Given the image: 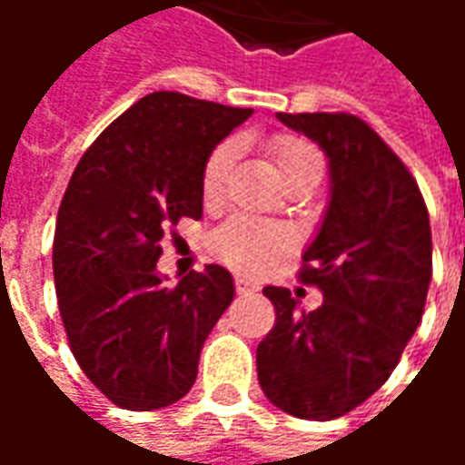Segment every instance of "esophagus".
<instances>
[{"instance_id": "esophagus-1", "label": "esophagus", "mask_w": 465, "mask_h": 465, "mask_svg": "<svg viewBox=\"0 0 465 465\" xmlns=\"http://www.w3.org/2000/svg\"><path fill=\"white\" fill-rule=\"evenodd\" d=\"M235 288L240 293H251V291H258V283H252L248 275H235Z\"/></svg>"}]
</instances>
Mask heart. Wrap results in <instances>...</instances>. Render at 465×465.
I'll list each match as a JSON object with an SVG mask.
<instances>
[{"mask_svg":"<svg viewBox=\"0 0 465 465\" xmlns=\"http://www.w3.org/2000/svg\"><path fill=\"white\" fill-rule=\"evenodd\" d=\"M232 143H220L204 162L202 169V197L207 204H217L225 197L227 174L232 166ZM271 156H273L275 169L286 184L309 166L322 164L319 152L309 141L296 139V136H278L271 143ZM291 245V235L286 227L251 217V214H235L227 223L217 227L210 238L213 252L232 268L240 271H261L278 261Z\"/></svg>","mask_w":465,"mask_h":465,"instance_id":"obj_1","label":"heart"}]
</instances>
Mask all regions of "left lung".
I'll use <instances>...</instances> for the list:
<instances>
[{"mask_svg": "<svg viewBox=\"0 0 465 465\" xmlns=\"http://www.w3.org/2000/svg\"><path fill=\"white\" fill-rule=\"evenodd\" d=\"M278 121L329 159V204L299 273L324 303L299 312L288 288H263L275 326L258 344V382L288 415L334 420L385 385L420 324L433 275L430 220L408 166L361 118Z\"/></svg>", "mask_w": 465, "mask_h": 465, "instance_id": "8db88e82", "label": "left lung"}]
</instances>
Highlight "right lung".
I'll list each match as a JSON object with an SVG mask.
<instances>
[{
	"label": "right lung",
	"instance_id": "1",
	"mask_svg": "<svg viewBox=\"0 0 465 465\" xmlns=\"http://www.w3.org/2000/svg\"><path fill=\"white\" fill-rule=\"evenodd\" d=\"M252 108L182 93L143 95L93 141L60 202L57 306L80 370L111 402L159 410L197 380L204 339L235 296L223 265L166 286L162 240L202 217V169Z\"/></svg>",
	"mask_w": 465,
	"mask_h": 465
}]
</instances>
